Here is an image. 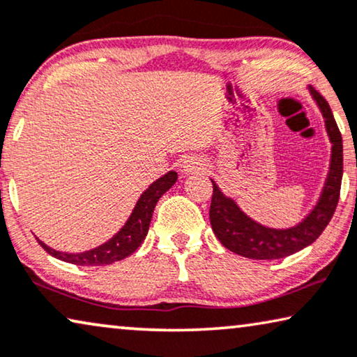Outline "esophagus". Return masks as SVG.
<instances>
[{"mask_svg":"<svg viewBox=\"0 0 357 357\" xmlns=\"http://www.w3.org/2000/svg\"><path fill=\"white\" fill-rule=\"evenodd\" d=\"M180 169H182V172L185 175H190V174H195V172H204L206 170V162L203 158L199 156H187L182 161V166H180Z\"/></svg>","mask_w":357,"mask_h":357,"instance_id":"1","label":"esophagus"}]
</instances>
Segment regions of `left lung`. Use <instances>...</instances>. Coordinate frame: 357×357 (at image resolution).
Here are the masks:
<instances>
[{
  "instance_id": "left-lung-1",
  "label": "left lung",
  "mask_w": 357,
  "mask_h": 357,
  "mask_svg": "<svg viewBox=\"0 0 357 357\" xmlns=\"http://www.w3.org/2000/svg\"><path fill=\"white\" fill-rule=\"evenodd\" d=\"M325 121L328 140L332 143L330 167L317 203L299 224L288 229H273L252 220L240 209L234 198L224 195L213 178V201L209 219L214 235L227 250L250 259H282L316 241L337 209L343 177V140L328 102L312 86H307Z\"/></svg>"
}]
</instances>
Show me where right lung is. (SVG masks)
I'll list each match as a JSON object with an SVG mask.
<instances>
[{"label": "right lung", "mask_w": 357, "mask_h": 357, "mask_svg": "<svg viewBox=\"0 0 357 357\" xmlns=\"http://www.w3.org/2000/svg\"><path fill=\"white\" fill-rule=\"evenodd\" d=\"M177 182V172L175 170H169L167 174H164L162 177L149 185V187L143 191L140 198H138L135 208H133L132 214L128 215L126 224L122 225V229L107 240L102 245L91 248L89 251L82 252H66L58 251L50 248L46 243L37 238L40 246L51 255L56 259L69 262V264L75 266H107L112 262L126 259L127 256H130L135 252L143 240L146 238L149 222H151L153 211L156 208V203L159 198L166 193V191Z\"/></svg>", "instance_id": "1"}]
</instances>
